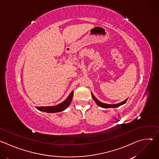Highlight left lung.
I'll list each match as a JSON object with an SVG mask.
<instances>
[{"mask_svg": "<svg viewBox=\"0 0 159 159\" xmlns=\"http://www.w3.org/2000/svg\"><path fill=\"white\" fill-rule=\"evenodd\" d=\"M91 94H92V97L94 99V101L96 102V103L100 107H103V108H110V107H120V106H122L124 104L126 103V102L128 100V98L126 99L125 101H122L121 102H120V103H117V104H106V103H103L101 101H99L94 96V94L91 93Z\"/></svg>", "mask_w": 159, "mask_h": 159, "instance_id": "1", "label": "left lung"}]
</instances>
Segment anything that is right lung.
I'll list each match as a JSON object with an SVG mask.
<instances>
[{
	"label": "right lung",
	"instance_id": "right-lung-1",
	"mask_svg": "<svg viewBox=\"0 0 159 159\" xmlns=\"http://www.w3.org/2000/svg\"><path fill=\"white\" fill-rule=\"evenodd\" d=\"M74 95V91L71 92L69 96L67 97V98L63 101L62 102L53 106H41V107H36V108L40 111L47 112L48 113H54V112H59L65 110L68 107L70 104L72 98Z\"/></svg>",
	"mask_w": 159,
	"mask_h": 159
}]
</instances>
